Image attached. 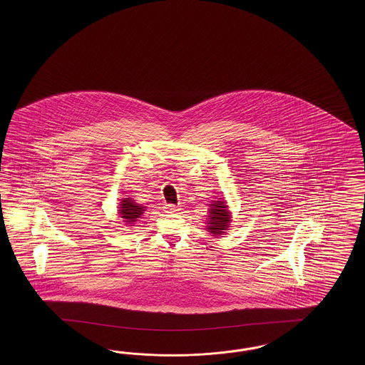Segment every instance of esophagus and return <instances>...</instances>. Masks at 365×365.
Here are the masks:
<instances>
[{"mask_svg": "<svg viewBox=\"0 0 365 365\" xmlns=\"http://www.w3.org/2000/svg\"><path fill=\"white\" fill-rule=\"evenodd\" d=\"M163 209H165V211L166 212H177V211L180 210L178 206H175V205H165L163 206Z\"/></svg>", "mask_w": 365, "mask_h": 365, "instance_id": "obj_1", "label": "esophagus"}]
</instances>
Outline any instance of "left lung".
Wrapping results in <instances>:
<instances>
[{"instance_id":"1","label":"left lung","mask_w":365,"mask_h":365,"mask_svg":"<svg viewBox=\"0 0 365 365\" xmlns=\"http://www.w3.org/2000/svg\"><path fill=\"white\" fill-rule=\"evenodd\" d=\"M207 215V232H210L212 237H220L221 234L226 232L230 226L232 217L230 211L227 210V205L225 199L220 198V200H212Z\"/></svg>"}]
</instances>
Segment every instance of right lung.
Segmentation results:
<instances>
[{"instance_id":"obj_1","label":"right lung","mask_w":365,"mask_h":365,"mask_svg":"<svg viewBox=\"0 0 365 365\" xmlns=\"http://www.w3.org/2000/svg\"><path fill=\"white\" fill-rule=\"evenodd\" d=\"M118 209H119L118 211H119L120 218H123V222L133 226V223L138 221V218H140L145 207L136 203L133 198H123Z\"/></svg>"}]
</instances>
